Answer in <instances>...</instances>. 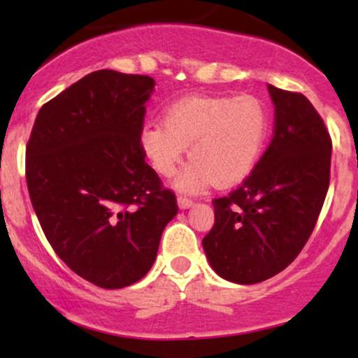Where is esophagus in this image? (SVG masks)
Listing matches in <instances>:
<instances>
[{"mask_svg":"<svg viewBox=\"0 0 358 358\" xmlns=\"http://www.w3.org/2000/svg\"><path fill=\"white\" fill-rule=\"evenodd\" d=\"M176 203H178V207L182 208V210H185V208H190L193 205V200L188 199V196H183L180 195L178 199H176Z\"/></svg>","mask_w":358,"mask_h":358,"instance_id":"1","label":"esophagus"}]
</instances>
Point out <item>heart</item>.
Listing matches in <instances>:
<instances>
[{"instance_id": "1", "label": "heart", "mask_w": 358, "mask_h": 358, "mask_svg": "<svg viewBox=\"0 0 358 358\" xmlns=\"http://www.w3.org/2000/svg\"><path fill=\"white\" fill-rule=\"evenodd\" d=\"M271 131L268 106L254 96L185 97L165 109L163 122H150L139 133V148L159 176H171L185 150L192 159L175 180L182 192L208 185L241 183L264 153Z\"/></svg>"}]
</instances>
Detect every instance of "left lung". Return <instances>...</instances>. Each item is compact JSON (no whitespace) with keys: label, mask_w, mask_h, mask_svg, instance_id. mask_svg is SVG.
I'll list each match as a JSON object with an SVG mask.
<instances>
[{"label":"left lung","mask_w":358,"mask_h":358,"mask_svg":"<svg viewBox=\"0 0 358 358\" xmlns=\"http://www.w3.org/2000/svg\"><path fill=\"white\" fill-rule=\"evenodd\" d=\"M271 145L244 183L213 200L215 224L202 245L212 269L237 285L281 273L305 248L330 185L331 139L303 94L268 85Z\"/></svg>","instance_id":"8db88e82"}]
</instances>
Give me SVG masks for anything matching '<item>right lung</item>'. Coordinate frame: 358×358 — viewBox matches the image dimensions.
<instances>
[{
  "instance_id": "right-lung-1",
  "label": "right lung",
  "mask_w": 358,
  "mask_h": 358,
  "mask_svg": "<svg viewBox=\"0 0 358 358\" xmlns=\"http://www.w3.org/2000/svg\"><path fill=\"white\" fill-rule=\"evenodd\" d=\"M153 87L148 76L89 73L38 110L27 145L28 193L45 237L104 289L146 276L178 213L139 148Z\"/></svg>"
}]
</instances>
